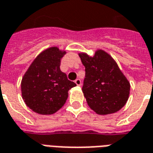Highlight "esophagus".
<instances>
[{
	"label": "esophagus",
	"instance_id": "1",
	"mask_svg": "<svg viewBox=\"0 0 153 153\" xmlns=\"http://www.w3.org/2000/svg\"><path fill=\"white\" fill-rule=\"evenodd\" d=\"M74 82L76 83L77 86H81V84H82V82H81V80H80L79 79H75Z\"/></svg>",
	"mask_w": 153,
	"mask_h": 153
}]
</instances>
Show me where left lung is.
I'll use <instances>...</instances> for the list:
<instances>
[{"label":"left lung","instance_id":"obj_1","mask_svg":"<svg viewBox=\"0 0 153 153\" xmlns=\"http://www.w3.org/2000/svg\"><path fill=\"white\" fill-rule=\"evenodd\" d=\"M79 56L85 66L82 90L89 107L100 115L120 110L128 100L131 86L115 61L103 50H97L92 57Z\"/></svg>","mask_w":153,"mask_h":153}]
</instances>
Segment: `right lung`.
<instances>
[{
	"instance_id": "add662e5",
	"label": "right lung",
	"mask_w": 153,
	"mask_h": 153,
	"mask_svg": "<svg viewBox=\"0 0 153 153\" xmlns=\"http://www.w3.org/2000/svg\"><path fill=\"white\" fill-rule=\"evenodd\" d=\"M65 54L56 47L46 49L34 60L22 78V99L37 114L56 113L66 101L68 91L76 86L60 69Z\"/></svg>"
}]
</instances>
